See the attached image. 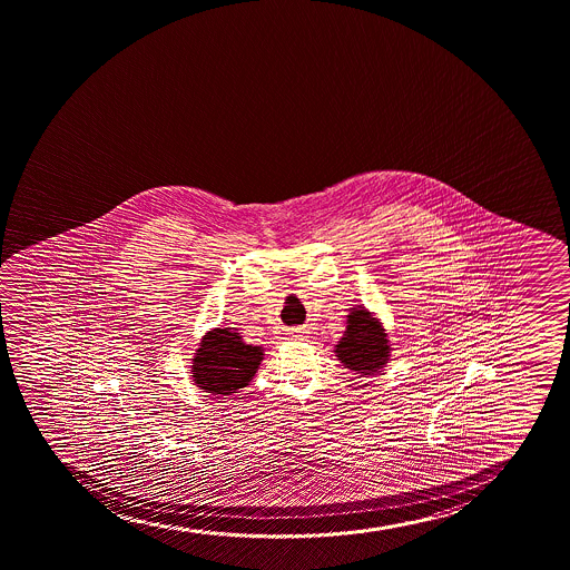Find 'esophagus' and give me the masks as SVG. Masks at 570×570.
Returning <instances> with one entry per match:
<instances>
[{
    "label": "esophagus",
    "mask_w": 570,
    "mask_h": 570,
    "mask_svg": "<svg viewBox=\"0 0 570 570\" xmlns=\"http://www.w3.org/2000/svg\"><path fill=\"white\" fill-rule=\"evenodd\" d=\"M305 330H303V327H294V330H289V337H292V340H303V337H305Z\"/></svg>",
    "instance_id": "obj_1"
}]
</instances>
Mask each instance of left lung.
Returning <instances> with one entry per match:
<instances>
[{
  "instance_id": "1",
  "label": "left lung",
  "mask_w": 570,
  "mask_h": 570,
  "mask_svg": "<svg viewBox=\"0 0 570 570\" xmlns=\"http://www.w3.org/2000/svg\"><path fill=\"white\" fill-rule=\"evenodd\" d=\"M346 370L370 377L386 367L391 360V340L375 313L364 305H354L346 314V330L333 348Z\"/></svg>"
}]
</instances>
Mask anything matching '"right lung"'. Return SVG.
<instances>
[{"label": "right lung", "instance_id": "add662e5", "mask_svg": "<svg viewBox=\"0 0 570 570\" xmlns=\"http://www.w3.org/2000/svg\"><path fill=\"white\" fill-rule=\"evenodd\" d=\"M263 356V346L248 345L237 327H214L191 358L193 383L210 396H230L256 377Z\"/></svg>", "mask_w": 570, "mask_h": 570}]
</instances>
